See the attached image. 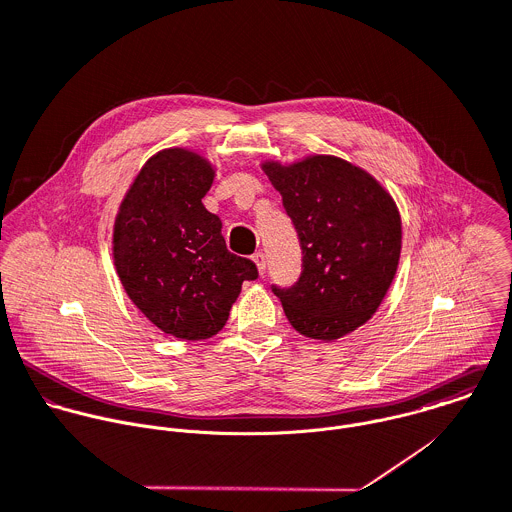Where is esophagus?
<instances>
[{"label": "esophagus", "mask_w": 512, "mask_h": 512, "mask_svg": "<svg viewBox=\"0 0 512 512\" xmlns=\"http://www.w3.org/2000/svg\"><path fill=\"white\" fill-rule=\"evenodd\" d=\"M253 261H255V265H257V269H259V273H265V269H267V257H265V253H263V251H257V253L253 255Z\"/></svg>", "instance_id": "34e87169"}]
</instances>
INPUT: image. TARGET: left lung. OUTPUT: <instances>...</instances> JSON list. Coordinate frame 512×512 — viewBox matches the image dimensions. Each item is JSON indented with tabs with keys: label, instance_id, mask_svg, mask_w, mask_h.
<instances>
[{
	"label": "left lung",
	"instance_id": "8db88e82",
	"mask_svg": "<svg viewBox=\"0 0 512 512\" xmlns=\"http://www.w3.org/2000/svg\"><path fill=\"white\" fill-rule=\"evenodd\" d=\"M263 169L283 195L303 253L299 279L271 285L289 323L321 341L355 331L379 309L397 273L401 217L391 195L339 157Z\"/></svg>",
	"mask_w": 512,
	"mask_h": 512
}]
</instances>
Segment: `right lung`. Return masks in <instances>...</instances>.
Masks as SVG:
<instances>
[{
    "label": "right lung",
    "mask_w": 512,
    "mask_h": 512,
    "mask_svg": "<svg viewBox=\"0 0 512 512\" xmlns=\"http://www.w3.org/2000/svg\"><path fill=\"white\" fill-rule=\"evenodd\" d=\"M211 165L185 149L153 155L127 191L113 229V259L133 305L163 333L199 341L223 329L257 265L231 253L221 219L201 199Z\"/></svg>",
    "instance_id": "add662e5"
}]
</instances>
